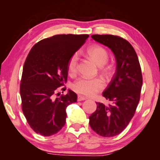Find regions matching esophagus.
<instances>
[{
  "mask_svg": "<svg viewBox=\"0 0 160 160\" xmlns=\"http://www.w3.org/2000/svg\"><path fill=\"white\" fill-rule=\"evenodd\" d=\"M86 99H87V98H86V97H84V96H82V95H78V102H80V101H84V100H86Z\"/></svg>",
  "mask_w": 160,
  "mask_h": 160,
  "instance_id": "obj_1",
  "label": "esophagus"
}]
</instances>
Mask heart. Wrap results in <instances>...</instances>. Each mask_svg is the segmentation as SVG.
Listing matches in <instances>:
<instances>
[{
  "label": "heart",
  "instance_id": "1",
  "mask_svg": "<svg viewBox=\"0 0 160 160\" xmlns=\"http://www.w3.org/2000/svg\"><path fill=\"white\" fill-rule=\"evenodd\" d=\"M87 54L97 65L102 68V72L105 75L111 74V68L109 66H104L107 63L109 58L108 51L104 47L96 46L89 48L87 50ZM78 56L77 53H74L69 58L68 63V69L69 74H74L77 72L78 67ZM104 82L103 80L99 78H89L87 77H80L77 79L72 83L71 88L77 93L86 96H92L104 89Z\"/></svg>",
  "mask_w": 160,
  "mask_h": 160
}]
</instances>
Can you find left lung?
I'll return each instance as SVG.
<instances>
[{
    "label": "left lung",
    "mask_w": 160,
    "mask_h": 160,
    "mask_svg": "<svg viewBox=\"0 0 160 160\" xmlns=\"http://www.w3.org/2000/svg\"><path fill=\"white\" fill-rule=\"evenodd\" d=\"M91 37L113 51L117 70L102 93L111 104L96 102V111L89 117V125L101 136H116L126 128L136 111L143 83L141 65L133 47L124 38L112 34Z\"/></svg>",
    "instance_id": "8db88e82"
}]
</instances>
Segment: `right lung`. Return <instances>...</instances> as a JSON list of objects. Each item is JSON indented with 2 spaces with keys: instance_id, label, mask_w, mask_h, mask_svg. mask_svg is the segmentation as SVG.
<instances>
[{
  "instance_id": "add662e5",
  "label": "right lung",
  "mask_w": 160,
  "mask_h": 160,
  "mask_svg": "<svg viewBox=\"0 0 160 160\" xmlns=\"http://www.w3.org/2000/svg\"><path fill=\"white\" fill-rule=\"evenodd\" d=\"M88 38V34H57L40 40L28 55L20 95L24 115L36 133L50 136L65 126L66 108L77 102L78 95L71 90L60 95L58 89L67 81L69 58Z\"/></svg>"
}]
</instances>
